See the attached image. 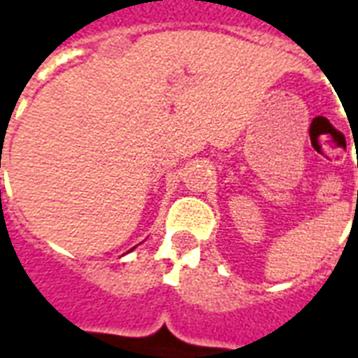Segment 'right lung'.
Listing matches in <instances>:
<instances>
[{
  "label": "right lung",
  "instance_id": "obj_1",
  "mask_svg": "<svg viewBox=\"0 0 358 358\" xmlns=\"http://www.w3.org/2000/svg\"><path fill=\"white\" fill-rule=\"evenodd\" d=\"M134 249H135V247H134Z\"/></svg>",
  "mask_w": 358,
  "mask_h": 358
}]
</instances>
